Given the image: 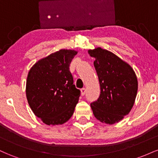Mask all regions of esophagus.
Returning <instances> with one entry per match:
<instances>
[{"instance_id": "1", "label": "esophagus", "mask_w": 158, "mask_h": 158, "mask_svg": "<svg viewBox=\"0 0 158 158\" xmlns=\"http://www.w3.org/2000/svg\"><path fill=\"white\" fill-rule=\"evenodd\" d=\"M85 92H86V89H85V88H81V95L84 96L85 94Z\"/></svg>"}]
</instances>
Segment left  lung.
<instances>
[{"instance_id":"8db88e82","label":"left lung","mask_w":158,"mask_h":158,"mask_svg":"<svg viewBox=\"0 0 158 158\" xmlns=\"http://www.w3.org/2000/svg\"><path fill=\"white\" fill-rule=\"evenodd\" d=\"M100 85V95L90 103L98 120L114 124L130 112L137 93V79L133 69L113 52L97 48L88 50Z\"/></svg>"}]
</instances>
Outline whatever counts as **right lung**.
Wrapping results in <instances>:
<instances>
[{
	"instance_id": "right-lung-1",
	"label": "right lung",
	"mask_w": 158,
	"mask_h": 158,
	"mask_svg": "<svg viewBox=\"0 0 158 158\" xmlns=\"http://www.w3.org/2000/svg\"><path fill=\"white\" fill-rule=\"evenodd\" d=\"M77 52L60 50L36 62L27 76L26 94L33 113L47 125H61L73 114L80 90L70 64Z\"/></svg>"
}]
</instances>
